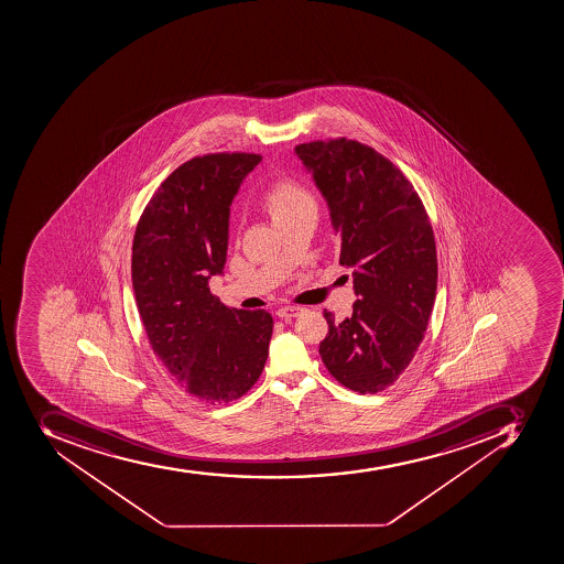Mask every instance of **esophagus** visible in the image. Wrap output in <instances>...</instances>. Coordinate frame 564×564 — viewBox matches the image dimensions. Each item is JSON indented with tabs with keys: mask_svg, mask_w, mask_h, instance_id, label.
Listing matches in <instances>:
<instances>
[{
	"mask_svg": "<svg viewBox=\"0 0 564 564\" xmlns=\"http://www.w3.org/2000/svg\"><path fill=\"white\" fill-rule=\"evenodd\" d=\"M302 312V307H280L279 311H276V316H279L280 319H293V317L300 316Z\"/></svg>",
	"mask_w": 564,
	"mask_h": 564,
	"instance_id": "1",
	"label": "esophagus"
}]
</instances>
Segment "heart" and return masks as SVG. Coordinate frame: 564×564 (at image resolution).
I'll list each match as a JSON object with an SVG mask.
<instances>
[{
    "mask_svg": "<svg viewBox=\"0 0 564 564\" xmlns=\"http://www.w3.org/2000/svg\"><path fill=\"white\" fill-rule=\"evenodd\" d=\"M303 209H314V200L296 181H280L265 195L264 212L275 225Z\"/></svg>",
    "mask_w": 564,
    "mask_h": 564,
    "instance_id": "b5f03b06",
    "label": "heart"
}]
</instances>
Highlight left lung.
<instances>
[{"mask_svg": "<svg viewBox=\"0 0 564 564\" xmlns=\"http://www.w3.org/2000/svg\"><path fill=\"white\" fill-rule=\"evenodd\" d=\"M294 151L328 202L358 296L346 319L325 311L321 358L346 389L376 394L403 375L426 334L438 279L430 218L412 183L372 147L334 138Z\"/></svg>", "mask_w": 564, "mask_h": 564, "instance_id": "8db88e82", "label": "left lung"}]
</instances>
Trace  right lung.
Here are the masks:
<instances>
[{"label":"right lung","mask_w":564,"mask_h":564,"mask_svg":"<svg viewBox=\"0 0 564 564\" xmlns=\"http://www.w3.org/2000/svg\"><path fill=\"white\" fill-rule=\"evenodd\" d=\"M261 160L250 152L192 158L161 183L134 232L131 275L147 339L202 403L247 394L268 358L273 317L229 308L209 291L227 259L234 195Z\"/></svg>","instance_id":"obj_1"}]
</instances>
